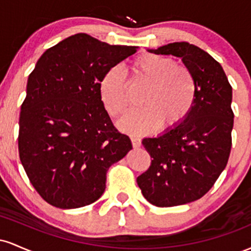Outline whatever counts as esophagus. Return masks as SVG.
Segmentation results:
<instances>
[{
	"label": "esophagus",
	"instance_id": "esophagus-1",
	"mask_svg": "<svg viewBox=\"0 0 251 251\" xmlns=\"http://www.w3.org/2000/svg\"><path fill=\"white\" fill-rule=\"evenodd\" d=\"M131 142H132V145H133L134 149H138L142 146V140H140L139 138H132Z\"/></svg>",
	"mask_w": 251,
	"mask_h": 251
}]
</instances>
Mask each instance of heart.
<instances>
[{"instance_id":"1","label":"heart","mask_w":251,"mask_h":251,"mask_svg":"<svg viewBox=\"0 0 251 251\" xmlns=\"http://www.w3.org/2000/svg\"><path fill=\"white\" fill-rule=\"evenodd\" d=\"M132 77L146 86L140 106L118 122V127L132 134H146L162 126L172 131L188 119L194 108L197 86L191 71L174 59L155 54H142L132 61ZM100 99L111 116L124 113L129 102L128 87L119 68H111L99 82Z\"/></svg>"}]
</instances>
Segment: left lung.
I'll use <instances>...</instances> for the list:
<instances>
[{
  "label": "left lung",
  "mask_w": 251,
  "mask_h": 251,
  "mask_svg": "<svg viewBox=\"0 0 251 251\" xmlns=\"http://www.w3.org/2000/svg\"><path fill=\"white\" fill-rule=\"evenodd\" d=\"M148 50L179 57L197 86L194 108L179 127L143 139L152 160L137 178L153 205H183L203 197L226 169L234 126L232 88L220 63L197 46L174 42Z\"/></svg>",
  "instance_id": "8db88e82"
}]
</instances>
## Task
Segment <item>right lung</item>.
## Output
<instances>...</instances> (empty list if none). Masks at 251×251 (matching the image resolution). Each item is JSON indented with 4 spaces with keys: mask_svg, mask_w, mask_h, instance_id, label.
Segmentation results:
<instances>
[{
    "mask_svg": "<svg viewBox=\"0 0 251 251\" xmlns=\"http://www.w3.org/2000/svg\"><path fill=\"white\" fill-rule=\"evenodd\" d=\"M79 33L50 47L28 76L19 153L25 174L50 205L76 209L101 197L106 174L132 144L100 99L103 74L137 51Z\"/></svg>",
    "mask_w": 251,
    "mask_h": 251,
    "instance_id": "1",
    "label": "right lung"
}]
</instances>
